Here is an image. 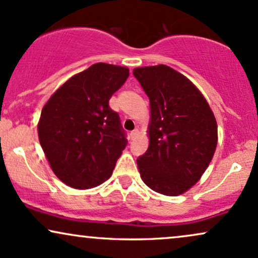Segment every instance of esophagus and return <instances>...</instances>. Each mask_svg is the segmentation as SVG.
Instances as JSON below:
<instances>
[{
    "label": "esophagus",
    "mask_w": 258,
    "mask_h": 258,
    "mask_svg": "<svg viewBox=\"0 0 258 258\" xmlns=\"http://www.w3.org/2000/svg\"><path fill=\"white\" fill-rule=\"evenodd\" d=\"M138 130H133V131L131 132V133H130V138H131L132 139V141H133V139H135L136 137H137V136H138Z\"/></svg>",
    "instance_id": "obj_1"
}]
</instances>
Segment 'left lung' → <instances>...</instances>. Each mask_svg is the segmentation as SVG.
<instances>
[{"mask_svg": "<svg viewBox=\"0 0 258 258\" xmlns=\"http://www.w3.org/2000/svg\"><path fill=\"white\" fill-rule=\"evenodd\" d=\"M150 99L149 144L137 159L151 190L179 196L206 172L218 144V125L200 90L166 64L133 70Z\"/></svg>", "mask_w": 258, "mask_h": 258, "instance_id": "8db88e82", "label": "left lung"}]
</instances>
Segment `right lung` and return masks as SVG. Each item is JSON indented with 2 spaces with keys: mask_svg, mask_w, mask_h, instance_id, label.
Instances as JSON below:
<instances>
[{
  "mask_svg": "<svg viewBox=\"0 0 258 258\" xmlns=\"http://www.w3.org/2000/svg\"><path fill=\"white\" fill-rule=\"evenodd\" d=\"M128 68L95 63L67 80L46 102L38 137L51 169L74 188L105 181L127 145L109 99L128 78Z\"/></svg>",
  "mask_w": 258,
  "mask_h": 258,
  "instance_id": "1",
  "label": "right lung"
}]
</instances>
